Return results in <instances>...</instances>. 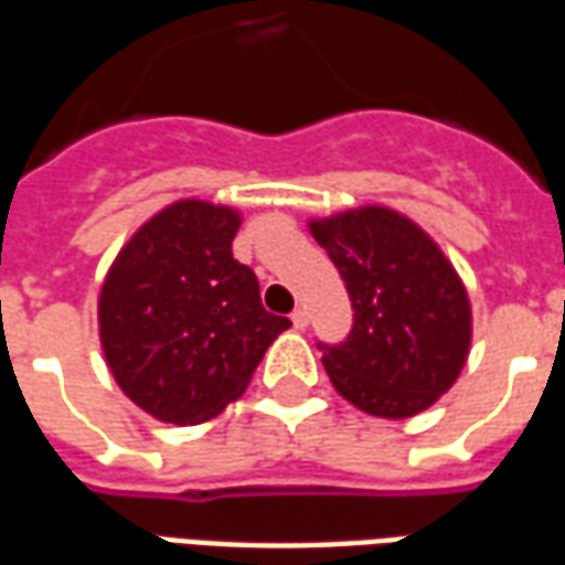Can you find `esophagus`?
Returning a JSON list of instances; mask_svg holds the SVG:
<instances>
[{"mask_svg":"<svg viewBox=\"0 0 565 565\" xmlns=\"http://www.w3.org/2000/svg\"><path fill=\"white\" fill-rule=\"evenodd\" d=\"M290 320H294L296 330H306V327H308V308H302V306L296 308L294 315H290Z\"/></svg>","mask_w":565,"mask_h":565,"instance_id":"1","label":"esophagus"}]
</instances>
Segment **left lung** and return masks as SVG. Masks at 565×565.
Returning a JSON list of instances; mask_svg holds the SVG:
<instances>
[{"label":"left lung","instance_id":"1","mask_svg":"<svg viewBox=\"0 0 565 565\" xmlns=\"http://www.w3.org/2000/svg\"><path fill=\"white\" fill-rule=\"evenodd\" d=\"M311 235L354 308L344 342H318L332 387L379 417L429 408L457 381L472 339L454 266L417 223L379 205L311 221Z\"/></svg>","mask_w":565,"mask_h":565}]
</instances>
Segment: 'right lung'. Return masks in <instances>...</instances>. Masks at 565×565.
Here are the masks:
<instances>
[{"label":"right lung","instance_id":"1","mask_svg":"<svg viewBox=\"0 0 565 565\" xmlns=\"http://www.w3.org/2000/svg\"><path fill=\"white\" fill-rule=\"evenodd\" d=\"M238 223L233 209L181 199L129 238L105 278V360L120 391L157 420L221 415L290 327L263 308L257 275L233 257Z\"/></svg>","mask_w":565,"mask_h":565}]
</instances>
